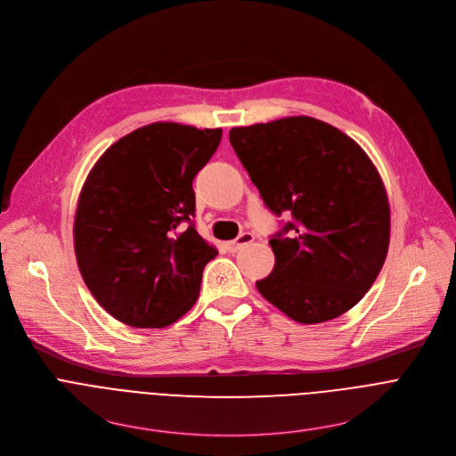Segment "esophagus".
Segmentation results:
<instances>
[{
	"mask_svg": "<svg viewBox=\"0 0 456 456\" xmlns=\"http://www.w3.org/2000/svg\"><path fill=\"white\" fill-rule=\"evenodd\" d=\"M252 241H254V234H250V232H243V234H240L236 240L227 241V243H225V247H227V250H229V252H238L241 247H245V245H248V243H252Z\"/></svg>",
	"mask_w": 456,
	"mask_h": 456,
	"instance_id": "obj_1",
	"label": "esophagus"
}]
</instances>
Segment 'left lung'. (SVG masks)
Listing matches in <instances>:
<instances>
[{
    "instance_id": "1",
    "label": "left lung",
    "mask_w": 456,
    "mask_h": 456,
    "mask_svg": "<svg viewBox=\"0 0 456 456\" xmlns=\"http://www.w3.org/2000/svg\"><path fill=\"white\" fill-rule=\"evenodd\" d=\"M229 141L265 206L294 218L269 241L276 264L256 281L259 294L303 324L348 312L389 245V204L370 157L341 129L305 115L232 127Z\"/></svg>"
}]
</instances>
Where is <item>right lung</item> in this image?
<instances>
[{
  "label": "right lung",
  "instance_id": "right-lung-1",
  "mask_svg": "<svg viewBox=\"0 0 456 456\" xmlns=\"http://www.w3.org/2000/svg\"><path fill=\"white\" fill-rule=\"evenodd\" d=\"M222 129L142 126L111 144L79 194L74 247L97 303L135 329H164L199 299L218 254L194 229L192 180Z\"/></svg>",
  "mask_w": 456,
  "mask_h": 456
}]
</instances>
